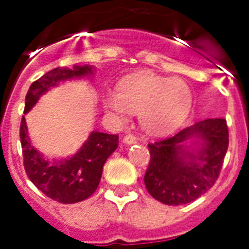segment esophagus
<instances>
[{
  "mask_svg": "<svg viewBox=\"0 0 249 249\" xmlns=\"http://www.w3.org/2000/svg\"><path fill=\"white\" fill-rule=\"evenodd\" d=\"M123 142H124L125 144H134L138 142V138H137L134 134H126V136L123 138Z\"/></svg>",
  "mask_w": 249,
  "mask_h": 249,
  "instance_id": "34e87169",
  "label": "esophagus"
}]
</instances>
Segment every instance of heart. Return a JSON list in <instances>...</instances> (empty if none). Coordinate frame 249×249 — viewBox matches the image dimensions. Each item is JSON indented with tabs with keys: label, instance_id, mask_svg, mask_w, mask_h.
Returning a JSON list of instances; mask_svg holds the SVG:
<instances>
[{
	"label": "heart",
	"instance_id": "heart-1",
	"mask_svg": "<svg viewBox=\"0 0 249 249\" xmlns=\"http://www.w3.org/2000/svg\"><path fill=\"white\" fill-rule=\"evenodd\" d=\"M103 106L120 120H126L130 111L140 113L141 124L146 130L166 134L189 116L193 91L181 79L137 72L121 80L117 93L106 94Z\"/></svg>",
	"mask_w": 249,
	"mask_h": 249
}]
</instances>
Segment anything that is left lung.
<instances>
[{"label":"left lung","instance_id":"obj_1","mask_svg":"<svg viewBox=\"0 0 249 249\" xmlns=\"http://www.w3.org/2000/svg\"><path fill=\"white\" fill-rule=\"evenodd\" d=\"M194 139V144L185 142ZM229 147L225 119H207L170 138L148 144L144 185L152 197L168 205L194 201L217 181Z\"/></svg>","mask_w":249,"mask_h":249}]
</instances>
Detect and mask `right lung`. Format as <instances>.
Listing matches in <instances>:
<instances>
[{
  "instance_id": "obj_1",
  "label": "right lung",
  "mask_w": 249,
  "mask_h": 249,
  "mask_svg": "<svg viewBox=\"0 0 249 249\" xmlns=\"http://www.w3.org/2000/svg\"><path fill=\"white\" fill-rule=\"evenodd\" d=\"M93 75V67L75 66L54 68L29 86L25 95L24 113L36 105L38 98L60 81ZM20 142L25 173L37 189L50 199L63 204L85 200L97 190L106 160L119 146L117 134L91 132L83 147L68 159L48 160L31 143L27 124L23 116Z\"/></svg>"
}]
</instances>
